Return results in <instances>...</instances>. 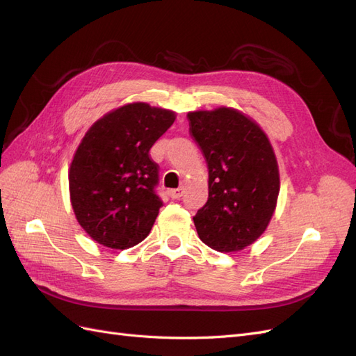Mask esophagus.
Here are the masks:
<instances>
[{
  "instance_id": "obj_1",
  "label": "esophagus",
  "mask_w": 356,
  "mask_h": 356,
  "mask_svg": "<svg viewBox=\"0 0 356 356\" xmlns=\"http://www.w3.org/2000/svg\"><path fill=\"white\" fill-rule=\"evenodd\" d=\"M168 195L170 199H179L182 196V188H174V190H169Z\"/></svg>"
}]
</instances>
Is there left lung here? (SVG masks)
I'll list each match as a JSON object with an SVG mask.
<instances>
[{
    "label": "left lung",
    "instance_id": "1",
    "mask_svg": "<svg viewBox=\"0 0 356 356\" xmlns=\"http://www.w3.org/2000/svg\"><path fill=\"white\" fill-rule=\"evenodd\" d=\"M187 117L209 172L208 202L193 218L199 238L218 252L242 251L276 209L281 181L273 147L251 117L229 106Z\"/></svg>",
    "mask_w": 356,
    "mask_h": 356
}]
</instances>
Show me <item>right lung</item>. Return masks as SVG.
I'll return each instance as SVG.
<instances>
[{
	"label": "right lung",
	"mask_w": 356,
	"mask_h": 356,
	"mask_svg": "<svg viewBox=\"0 0 356 356\" xmlns=\"http://www.w3.org/2000/svg\"><path fill=\"white\" fill-rule=\"evenodd\" d=\"M175 118L170 110L132 102L106 113L83 136L70 166V197L95 242L127 250L152 232L163 202L149 149Z\"/></svg>",
	"instance_id": "obj_1"
}]
</instances>
